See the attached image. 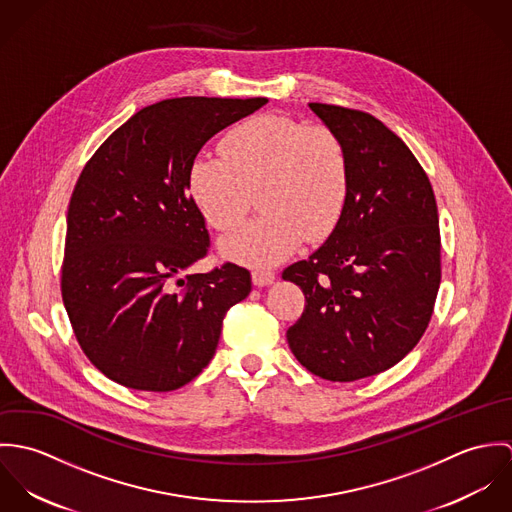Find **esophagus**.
Instances as JSON below:
<instances>
[{
	"mask_svg": "<svg viewBox=\"0 0 512 512\" xmlns=\"http://www.w3.org/2000/svg\"><path fill=\"white\" fill-rule=\"evenodd\" d=\"M276 280V272L268 268H256L252 272V282L254 286H270Z\"/></svg>",
	"mask_w": 512,
	"mask_h": 512,
	"instance_id": "obj_1",
	"label": "esophagus"
}]
</instances>
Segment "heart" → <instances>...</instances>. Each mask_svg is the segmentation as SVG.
I'll return each mask as SVG.
<instances>
[{"instance_id": "heart-1", "label": "heart", "mask_w": 512, "mask_h": 512, "mask_svg": "<svg viewBox=\"0 0 512 512\" xmlns=\"http://www.w3.org/2000/svg\"><path fill=\"white\" fill-rule=\"evenodd\" d=\"M220 155H201L189 169V193L207 222L230 232L258 195V219L222 242L238 262L266 266L288 258L307 238L325 240L343 215L349 159L325 124L264 114L228 130Z\"/></svg>"}]
</instances>
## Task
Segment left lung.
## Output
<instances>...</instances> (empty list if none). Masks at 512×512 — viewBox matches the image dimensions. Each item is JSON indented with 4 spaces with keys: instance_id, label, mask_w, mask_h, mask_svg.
Here are the masks:
<instances>
[{
    "instance_id": "obj_1",
    "label": "left lung",
    "mask_w": 512,
    "mask_h": 512,
    "mask_svg": "<svg viewBox=\"0 0 512 512\" xmlns=\"http://www.w3.org/2000/svg\"><path fill=\"white\" fill-rule=\"evenodd\" d=\"M309 108L347 149L349 193L327 242L282 274L305 295L286 335L309 372L353 382L400 363L428 329L441 282L438 205L420 161L380 120Z\"/></svg>"
}]
</instances>
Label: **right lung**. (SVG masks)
<instances>
[{
	"instance_id": "1",
	"label": "right lung",
	"mask_w": 512,
	"mask_h": 512,
	"mask_svg": "<svg viewBox=\"0 0 512 512\" xmlns=\"http://www.w3.org/2000/svg\"><path fill=\"white\" fill-rule=\"evenodd\" d=\"M266 102L161 100L86 161L69 203L61 293L82 353L110 380L146 392L185 386L211 363L226 311L252 290L232 262L179 274L211 248L187 185L197 153Z\"/></svg>"
}]
</instances>
